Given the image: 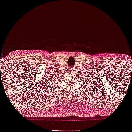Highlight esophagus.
I'll list each match as a JSON object with an SVG mask.
<instances>
[{"label":"esophagus","mask_w":132,"mask_h":132,"mask_svg":"<svg viewBox=\"0 0 132 132\" xmlns=\"http://www.w3.org/2000/svg\"><path fill=\"white\" fill-rule=\"evenodd\" d=\"M73 70H74V68H71L70 69V72H72V71H73Z\"/></svg>","instance_id":"esophagus-1"}]
</instances>
